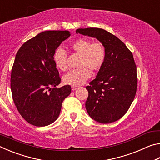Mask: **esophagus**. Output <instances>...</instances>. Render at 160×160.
Returning <instances> with one entry per match:
<instances>
[{"label": "esophagus", "mask_w": 160, "mask_h": 160, "mask_svg": "<svg viewBox=\"0 0 160 160\" xmlns=\"http://www.w3.org/2000/svg\"><path fill=\"white\" fill-rule=\"evenodd\" d=\"M78 88V87H77V86H72V87H71V89H72V91L77 90Z\"/></svg>", "instance_id": "1"}]
</instances>
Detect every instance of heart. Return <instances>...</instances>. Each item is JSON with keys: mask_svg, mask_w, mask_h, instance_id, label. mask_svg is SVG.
Listing matches in <instances>:
<instances>
[{"mask_svg": "<svg viewBox=\"0 0 160 160\" xmlns=\"http://www.w3.org/2000/svg\"><path fill=\"white\" fill-rule=\"evenodd\" d=\"M74 53L80 55L78 66L63 78L66 85L78 86L82 85L91 76L90 71H98L106 60V50L101 42H92L90 39L81 38L70 46ZM67 53L63 48H56L53 54V61L57 68L61 71L68 69Z\"/></svg>", "mask_w": 160, "mask_h": 160, "instance_id": "heart-1", "label": "heart"}]
</instances>
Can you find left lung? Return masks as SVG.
Instances as JSON below:
<instances>
[{"label":"left lung","instance_id":"8db88e82","mask_svg":"<svg viewBox=\"0 0 160 160\" xmlns=\"http://www.w3.org/2000/svg\"><path fill=\"white\" fill-rule=\"evenodd\" d=\"M77 34L94 37L104 45L106 60L97 77L87 86L85 108L94 121L110 123L131 107L137 90V69L132 52L118 37L100 28L78 29Z\"/></svg>","mask_w":160,"mask_h":160}]
</instances>
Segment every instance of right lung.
I'll list each match as a JSON object with an SVG mask.
<instances>
[{
    "label": "right lung",
    "instance_id": "obj_1",
    "mask_svg": "<svg viewBox=\"0 0 160 160\" xmlns=\"http://www.w3.org/2000/svg\"><path fill=\"white\" fill-rule=\"evenodd\" d=\"M69 31H45L27 41L16 54L10 88L19 113L29 123L46 126L60 114L62 102L71 87L56 88L61 83L53 54Z\"/></svg>",
    "mask_w": 160,
    "mask_h": 160
}]
</instances>
